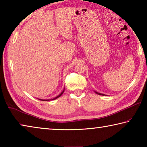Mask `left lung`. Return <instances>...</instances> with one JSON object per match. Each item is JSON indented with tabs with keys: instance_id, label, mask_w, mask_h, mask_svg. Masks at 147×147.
Listing matches in <instances>:
<instances>
[{
	"instance_id": "obj_1",
	"label": "left lung",
	"mask_w": 147,
	"mask_h": 147,
	"mask_svg": "<svg viewBox=\"0 0 147 147\" xmlns=\"http://www.w3.org/2000/svg\"><path fill=\"white\" fill-rule=\"evenodd\" d=\"M95 93H96V94H100V95H104V94H102V93H98V92H96L95 91Z\"/></svg>"
}]
</instances>
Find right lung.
I'll return each mask as SVG.
<instances>
[{
    "instance_id": "right-lung-1",
    "label": "right lung",
    "mask_w": 147,
    "mask_h": 147,
    "mask_svg": "<svg viewBox=\"0 0 147 147\" xmlns=\"http://www.w3.org/2000/svg\"><path fill=\"white\" fill-rule=\"evenodd\" d=\"M64 90H65V89H63V91L61 92V93L59 94L58 96H57L56 97H55V98H52V99H47V100H45V99H39V100H42V101H49V100H55V99H56V98H58V97H59V96H61V94L63 93V92H64Z\"/></svg>"
}]
</instances>
